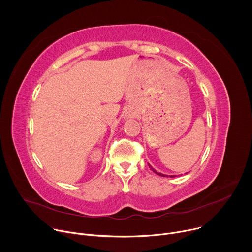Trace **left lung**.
<instances>
[{"mask_svg":"<svg viewBox=\"0 0 252 252\" xmlns=\"http://www.w3.org/2000/svg\"><path fill=\"white\" fill-rule=\"evenodd\" d=\"M148 164H149L150 168H151V169H153V171H154L155 173H157V174H158V175H160V176H163V177H168V176H167V174H163V173H161V172H158V171H157V170H156V169H155V168H154L150 163H148ZM187 173H188V172H187ZM176 176H177V175H170V177H176Z\"/></svg>","mask_w":252,"mask_h":252,"instance_id":"left-lung-1","label":"left lung"}]
</instances>
